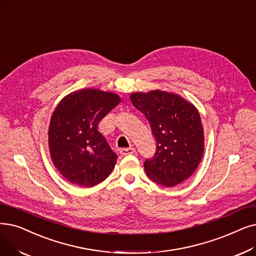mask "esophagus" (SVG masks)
Instances as JSON below:
<instances>
[{
    "label": "esophagus",
    "instance_id": "esophagus-1",
    "mask_svg": "<svg viewBox=\"0 0 256 256\" xmlns=\"http://www.w3.org/2000/svg\"><path fill=\"white\" fill-rule=\"evenodd\" d=\"M120 154L122 156H128V154H135L136 150L134 148H121L120 150Z\"/></svg>",
    "mask_w": 256,
    "mask_h": 256
}]
</instances>
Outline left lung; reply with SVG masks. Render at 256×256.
Wrapping results in <instances>:
<instances>
[{
	"label": "left lung",
	"instance_id": "8db88e82",
	"mask_svg": "<svg viewBox=\"0 0 256 256\" xmlns=\"http://www.w3.org/2000/svg\"><path fill=\"white\" fill-rule=\"evenodd\" d=\"M150 122L157 150L144 170L154 182L172 187L187 180L204 154V130L196 108L180 95L152 90L130 96Z\"/></svg>",
	"mask_w": 256,
	"mask_h": 256
}]
</instances>
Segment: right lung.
Wrapping results in <instances>:
<instances>
[{"instance_id":"obj_1","label":"right lung","mask_w":256,"mask_h":256,"mask_svg":"<svg viewBox=\"0 0 256 256\" xmlns=\"http://www.w3.org/2000/svg\"><path fill=\"white\" fill-rule=\"evenodd\" d=\"M120 102L115 93L88 88L64 96L55 108L48 130L49 150L66 180L93 187L112 172L117 154L97 128Z\"/></svg>"}]
</instances>
